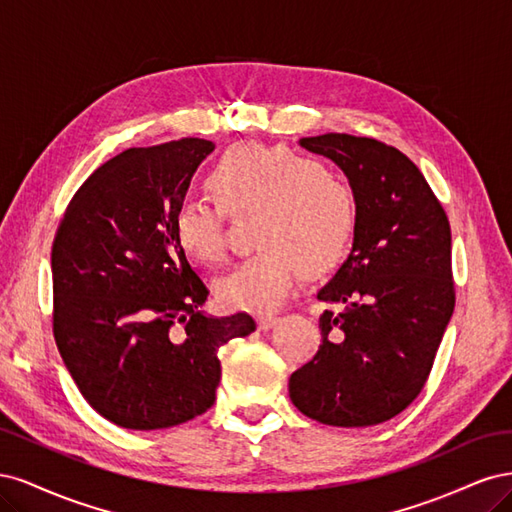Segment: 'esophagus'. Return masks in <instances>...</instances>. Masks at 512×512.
I'll list each match as a JSON object with an SVG mask.
<instances>
[{
  "label": "esophagus",
  "instance_id": "obj_1",
  "mask_svg": "<svg viewBox=\"0 0 512 512\" xmlns=\"http://www.w3.org/2000/svg\"><path fill=\"white\" fill-rule=\"evenodd\" d=\"M277 320H280V318H277L275 314H262V316H258V329L260 331H269Z\"/></svg>",
  "mask_w": 512,
  "mask_h": 512
}]
</instances>
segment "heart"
<instances>
[{
	"mask_svg": "<svg viewBox=\"0 0 512 512\" xmlns=\"http://www.w3.org/2000/svg\"><path fill=\"white\" fill-rule=\"evenodd\" d=\"M205 200H183L173 213L181 252L200 265L224 256V220L252 218L256 252L215 284L224 305L265 309L282 303L297 280L335 271L359 226V207L344 175L282 145L239 143L228 147L207 173Z\"/></svg>",
	"mask_w": 512,
	"mask_h": 512,
	"instance_id": "heart-1",
	"label": "heart"
}]
</instances>
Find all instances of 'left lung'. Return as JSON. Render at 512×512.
<instances>
[{"instance_id": "1", "label": "left lung", "mask_w": 512, "mask_h": 512, "mask_svg": "<svg viewBox=\"0 0 512 512\" xmlns=\"http://www.w3.org/2000/svg\"><path fill=\"white\" fill-rule=\"evenodd\" d=\"M344 170L359 207L354 245L318 292L327 303L318 352L292 371L305 416L369 427L423 391L455 309L451 224L421 170L376 138L322 134L299 141Z\"/></svg>"}]
</instances>
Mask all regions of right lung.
I'll return each mask as SVG.
<instances>
[{
	"label": "right lung",
	"instance_id": "add662e5",
	"mask_svg": "<svg viewBox=\"0 0 512 512\" xmlns=\"http://www.w3.org/2000/svg\"><path fill=\"white\" fill-rule=\"evenodd\" d=\"M205 138L134 147L102 164L59 220L53 335L87 404L126 429H166L207 412L220 346L250 335V314L200 312L207 286L177 245L173 213Z\"/></svg>",
	"mask_w": 512,
	"mask_h": 512
}]
</instances>
